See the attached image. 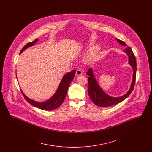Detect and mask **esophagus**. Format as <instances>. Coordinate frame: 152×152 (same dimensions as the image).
Segmentation results:
<instances>
[{"label": "esophagus", "mask_w": 152, "mask_h": 152, "mask_svg": "<svg viewBox=\"0 0 152 152\" xmlns=\"http://www.w3.org/2000/svg\"><path fill=\"white\" fill-rule=\"evenodd\" d=\"M82 74H83V72H82V71H81V69H77V70H76V75L77 76H80V75H81Z\"/></svg>", "instance_id": "esophagus-1"}]
</instances>
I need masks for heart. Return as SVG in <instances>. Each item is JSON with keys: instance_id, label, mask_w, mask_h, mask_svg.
Segmentation results:
<instances>
[{"instance_id": "1", "label": "heart", "mask_w": 152, "mask_h": 152, "mask_svg": "<svg viewBox=\"0 0 152 152\" xmlns=\"http://www.w3.org/2000/svg\"><path fill=\"white\" fill-rule=\"evenodd\" d=\"M99 50H100V47L99 46H97L94 48H93L89 53V58H94L97 55Z\"/></svg>"}]
</instances>
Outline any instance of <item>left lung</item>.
Wrapping results in <instances>:
<instances>
[{
  "instance_id": "8db88e82",
  "label": "left lung",
  "mask_w": 152,
  "mask_h": 152,
  "mask_svg": "<svg viewBox=\"0 0 152 152\" xmlns=\"http://www.w3.org/2000/svg\"><path fill=\"white\" fill-rule=\"evenodd\" d=\"M117 41L122 45L123 46L126 45V43L119 39H116ZM125 52L129 57V64L131 65L133 68V79L131 83L130 89L128 91V92L122 96L118 97H113L108 94H105L103 90L98 84L96 80L94 77V73L92 71V69L90 68L87 72V75L89 77H88V94L91 99V100L94 102V104L100 107H108L110 106H112L116 105L118 103L121 102L124 100L126 97L129 96V95L133 91L134 83L136 81V75L137 71V65H136V57L130 47H128L125 48L124 51Z\"/></svg>"
}]
</instances>
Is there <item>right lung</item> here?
Here are the masks:
<instances>
[{"mask_svg":"<svg viewBox=\"0 0 152 152\" xmlns=\"http://www.w3.org/2000/svg\"><path fill=\"white\" fill-rule=\"evenodd\" d=\"M37 41H38V39H36L33 42L27 44L22 48L20 53H21L22 52H23L27 48H29L31 46L34 45L37 42ZM75 73H76V70H73L72 71L64 75L55 94L52 96L51 98L47 101L42 102H39L37 101H34L29 99L28 97H27L25 94H24V93L21 90L22 94L23 95L24 99L28 101L29 104H31V105H32L33 106L35 107L36 108L45 110H53L55 109L58 108L63 102V101L65 99L68 88L69 84H71V81H72L73 78L74 77Z\"/></svg>","mask_w":152,"mask_h":152,"instance_id":"1","label":"right lung"}]
</instances>
